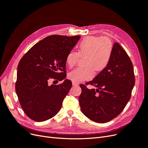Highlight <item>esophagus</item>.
<instances>
[{
	"label": "esophagus",
	"instance_id": "34e87169",
	"mask_svg": "<svg viewBox=\"0 0 148 148\" xmlns=\"http://www.w3.org/2000/svg\"><path fill=\"white\" fill-rule=\"evenodd\" d=\"M72 84H73V86H77V85H78V83L77 82H72Z\"/></svg>",
	"mask_w": 148,
	"mask_h": 148
}]
</instances>
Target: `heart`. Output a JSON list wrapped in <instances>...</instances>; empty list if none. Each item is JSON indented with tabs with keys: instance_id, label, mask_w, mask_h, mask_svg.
I'll return each mask as SVG.
<instances>
[{
	"instance_id": "1",
	"label": "heart",
	"mask_w": 148,
	"mask_h": 148,
	"mask_svg": "<svg viewBox=\"0 0 148 148\" xmlns=\"http://www.w3.org/2000/svg\"><path fill=\"white\" fill-rule=\"evenodd\" d=\"M113 52V44L107 37L88 36L79 42L78 52L71 51L66 55L65 62L70 68L77 64L80 57L84 59L85 66L71 71L68 77L79 83L91 79L95 70L101 71L108 65Z\"/></svg>"
}]
</instances>
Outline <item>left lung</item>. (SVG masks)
<instances>
[{"mask_svg": "<svg viewBox=\"0 0 148 148\" xmlns=\"http://www.w3.org/2000/svg\"><path fill=\"white\" fill-rule=\"evenodd\" d=\"M135 83L132 62L118 42L113 46L109 63L92 81L86 83L97 88L88 89L80 84L79 97L83 114L97 123H106L122 112L129 100Z\"/></svg>", "mask_w": 148, "mask_h": 148, "instance_id": "obj_1", "label": "left lung"}]
</instances>
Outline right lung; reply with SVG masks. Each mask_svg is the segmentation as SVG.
Returning <instances> with one entry per match:
<instances>
[{
  "label": "right lung",
  "mask_w": 148,
  "mask_h": 148,
  "mask_svg": "<svg viewBox=\"0 0 148 148\" xmlns=\"http://www.w3.org/2000/svg\"><path fill=\"white\" fill-rule=\"evenodd\" d=\"M79 36L51 35L31 47L18 65L15 90L22 109L36 122L51 119L60 110L62 102L72 83L69 79L59 84L49 81L66 78V57Z\"/></svg>",
  "instance_id": "add662e5"
}]
</instances>
